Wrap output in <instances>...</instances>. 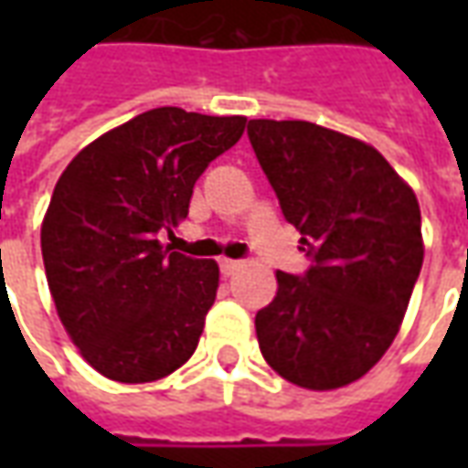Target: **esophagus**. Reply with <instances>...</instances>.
<instances>
[{
    "label": "esophagus",
    "instance_id": "esophagus-1",
    "mask_svg": "<svg viewBox=\"0 0 468 468\" xmlns=\"http://www.w3.org/2000/svg\"><path fill=\"white\" fill-rule=\"evenodd\" d=\"M240 261H233V258H220V271H223L225 275H233L238 268H240Z\"/></svg>",
    "mask_w": 468,
    "mask_h": 468
}]
</instances>
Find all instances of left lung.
<instances>
[{
	"label": "left lung",
	"instance_id": "8db88e82",
	"mask_svg": "<svg viewBox=\"0 0 468 468\" xmlns=\"http://www.w3.org/2000/svg\"><path fill=\"white\" fill-rule=\"evenodd\" d=\"M248 137L311 271L275 273L255 315L261 353L308 391L358 381L401 328L423 263L411 185L373 144L305 120H250Z\"/></svg>",
	"mask_w": 468,
	"mask_h": 468
}]
</instances>
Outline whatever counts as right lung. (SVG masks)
I'll return each instance as SVG.
<instances>
[{
	"label": "right lung",
	"mask_w": 468,
	"mask_h": 468,
	"mask_svg": "<svg viewBox=\"0 0 468 468\" xmlns=\"http://www.w3.org/2000/svg\"><path fill=\"white\" fill-rule=\"evenodd\" d=\"M243 115L157 107L82 147L42 220V261L67 335L97 373L150 383L197 348L220 268L157 240L187 218L195 180L245 133Z\"/></svg>",
	"instance_id": "add662e5"
}]
</instances>
